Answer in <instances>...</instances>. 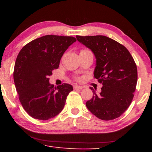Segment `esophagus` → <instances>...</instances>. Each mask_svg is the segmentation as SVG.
<instances>
[{
	"label": "esophagus",
	"mask_w": 152,
	"mask_h": 152,
	"mask_svg": "<svg viewBox=\"0 0 152 152\" xmlns=\"http://www.w3.org/2000/svg\"><path fill=\"white\" fill-rule=\"evenodd\" d=\"M83 88V87L82 86H78V85H76V86H74V89H75V90H78V89H82Z\"/></svg>",
	"instance_id": "obj_1"
}]
</instances>
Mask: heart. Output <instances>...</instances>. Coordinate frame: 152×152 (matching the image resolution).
Returning <instances> with one entry per match:
<instances>
[{
    "label": "heart",
    "instance_id": "1",
    "mask_svg": "<svg viewBox=\"0 0 152 152\" xmlns=\"http://www.w3.org/2000/svg\"><path fill=\"white\" fill-rule=\"evenodd\" d=\"M87 51V50H82L81 51Z\"/></svg>",
    "mask_w": 152,
    "mask_h": 152
}]
</instances>
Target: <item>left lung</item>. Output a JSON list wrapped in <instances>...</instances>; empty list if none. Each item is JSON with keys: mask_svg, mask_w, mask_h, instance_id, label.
Segmentation results:
<instances>
[{"mask_svg": "<svg viewBox=\"0 0 152 152\" xmlns=\"http://www.w3.org/2000/svg\"><path fill=\"white\" fill-rule=\"evenodd\" d=\"M79 42L94 53L96 59L94 77L102 84L101 92L86 102L97 118L109 121L119 117L132 103L137 82L134 60L124 45L104 35H76Z\"/></svg>", "mask_w": 152, "mask_h": 152, "instance_id": "obj_1", "label": "left lung"}]
</instances>
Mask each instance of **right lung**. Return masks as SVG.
<instances>
[{"label": "right lung", "instance_id": "add662e5", "mask_svg": "<svg viewBox=\"0 0 152 152\" xmlns=\"http://www.w3.org/2000/svg\"><path fill=\"white\" fill-rule=\"evenodd\" d=\"M76 41L70 36L48 35L28 43L19 51L14 68L15 85L23 107L34 119L45 121L58 115L73 91L69 84H50L49 76Z\"/></svg>", "mask_w": 152, "mask_h": 152}]
</instances>
